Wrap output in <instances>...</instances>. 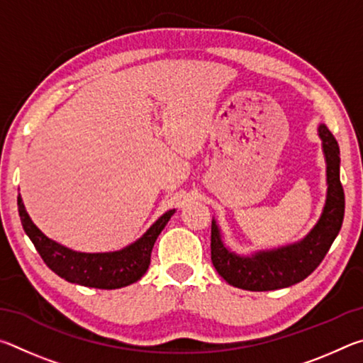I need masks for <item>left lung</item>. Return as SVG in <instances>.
Returning a JSON list of instances; mask_svg holds the SVG:
<instances>
[{
  "mask_svg": "<svg viewBox=\"0 0 363 363\" xmlns=\"http://www.w3.org/2000/svg\"><path fill=\"white\" fill-rule=\"evenodd\" d=\"M327 158L328 195L322 218L304 240L279 250L242 257L220 242L216 223H211V261L227 284L250 291H270L299 284L314 272L328 253L342 225L344 190L340 181V145L327 125L318 128Z\"/></svg>",
  "mask_w": 363,
  "mask_h": 363,
  "instance_id": "left-lung-1",
  "label": "left lung"
}]
</instances>
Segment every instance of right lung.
<instances>
[{"instance_id": "obj_1", "label": "right lung", "mask_w": 363, "mask_h": 363, "mask_svg": "<svg viewBox=\"0 0 363 363\" xmlns=\"http://www.w3.org/2000/svg\"><path fill=\"white\" fill-rule=\"evenodd\" d=\"M17 206L23 230L46 266L70 284L101 290H115L131 285L143 277L150 266V255L157 237L174 214V210L164 213L138 242L115 253H78L49 240L32 223L21 195L17 196Z\"/></svg>"}]
</instances>
